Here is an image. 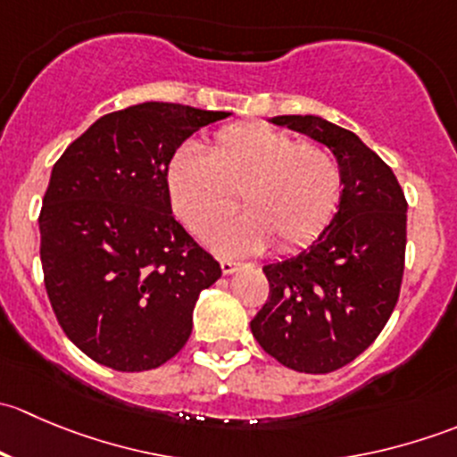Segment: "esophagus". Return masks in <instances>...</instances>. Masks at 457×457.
<instances>
[{"label":"esophagus","instance_id":"1","mask_svg":"<svg viewBox=\"0 0 457 457\" xmlns=\"http://www.w3.org/2000/svg\"><path fill=\"white\" fill-rule=\"evenodd\" d=\"M241 262H237V261H228V258H223V261H220V271H223L225 276H229V274H234V271L237 270H241Z\"/></svg>","mask_w":457,"mask_h":457}]
</instances>
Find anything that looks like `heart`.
<instances>
[{
	"mask_svg": "<svg viewBox=\"0 0 457 457\" xmlns=\"http://www.w3.org/2000/svg\"><path fill=\"white\" fill-rule=\"evenodd\" d=\"M165 187L177 219L203 234L234 210L207 243L228 256L256 254L276 238L283 250L312 243L331 223L343 199L338 161L318 143L262 123H234L214 135L210 152L183 145L170 156Z\"/></svg>",
	"mask_w": 457,
	"mask_h": 457,
	"instance_id": "obj_1",
	"label": "heart"
}]
</instances>
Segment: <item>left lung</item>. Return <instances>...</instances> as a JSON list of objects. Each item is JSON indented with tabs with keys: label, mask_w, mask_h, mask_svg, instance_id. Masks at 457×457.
I'll return each mask as SVG.
<instances>
[{
	"label": "left lung",
	"mask_w": 457,
	"mask_h": 457,
	"mask_svg": "<svg viewBox=\"0 0 457 457\" xmlns=\"http://www.w3.org/2000/svg\"><path fill=\"white\" fill-rule=\"evenodd\" d=\"M270 121L329 147L343 172V199L310 247L262 265L270 298L250 327L280 365L329 373L370 347L398 303L407 201L389 165L353 132L314 114Z\"/></svg>",
	"instance_id": "obj_1"
}]
</instances>
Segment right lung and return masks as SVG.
<instances>
[{
	"mask_svg": "<svg viewBox=\"0 0 457 457\" xmlns=\"http://www.w3.org/2000/svg\"><path fill=\"white\" fill-rule=\"evenodd\" d=\"M228 117L145 101L96 119L54 163L39 214L46 292L99 365L154 370L190 338L220 267L174 220L165 168L187 137Z\"/></svg>",
	"mask_w": 457,
	"mask_h": 457,
	"instance_id": "1",
	"label": "right lung"
}]
</instances>
